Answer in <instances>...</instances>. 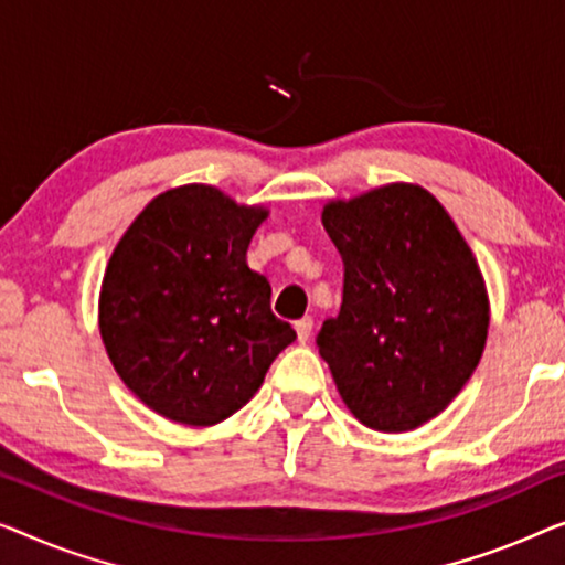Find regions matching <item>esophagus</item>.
<instances>
[{"instance_id":"obj_1","label":"esophagus","mask_w":565,"mask_h":565,"mask_svg":"<svg viewBox=\"0 0 565 565\" xmlns=\"http://www.w3.org/2000/svg\"><path fill=\"white\" fill-rule=\"evenodd\" d=\"M312 324H315L312 317H301V320L294 322V330H297L299 343H307L309 335H312Z\"/></svg>"}]
</instances>
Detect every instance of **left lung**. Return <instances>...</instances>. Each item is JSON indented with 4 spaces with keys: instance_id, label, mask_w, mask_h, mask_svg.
Instances as JSON below:
<instances>
[{
    "instance_id": "8db88e82",
    "label": "left lung",
    "mask_w": 565,
    "mask_h": 565,
    "mask_svg": "<svg viewBox=\"0 0 565 565\" xmlns=\"http://www.w3.org/2000/svg\"><path fill=\"white\" fill-rule=\"evenodd\" d=\"M322 225L343 256L340 315L317 345L345 407L379 433H409L456 399L489 335L487 281L445 206L394 181L330 200Z\"/></svg>"
}]
</instances>
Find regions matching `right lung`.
I'll list each match as a JSON object with an SVG mask.
<instances>
[{
  "label": "right lung",
  "instance_id": "1",
  "mask_svg": "<svg viewBox=\"0 0 565 565\" xmlns=\"http://www.w3.org/2000/svg\"><path fill=\"white\" fill-rule=\"evenodd\" d=\"M266 217L264 204L184 184L142 206L115 245L99 291L102 343L156 415L189 427L222 423L297 340L271 312V284L245 258Z\"/></svg>",
  "mask_w": 565,
  "mask_h": 565
}]
</instances>
